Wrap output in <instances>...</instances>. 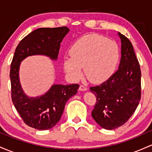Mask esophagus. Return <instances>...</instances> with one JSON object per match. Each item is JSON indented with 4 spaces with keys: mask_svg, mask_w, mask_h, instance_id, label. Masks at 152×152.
Returning <instances> with one entry per match:
<instances>
[{
    "mask_svg": "<svg viewBox=\"0 0 152 152\" xmlns=\"http://www.w3.org/2000/svg\"><path fill=\"white\" fill-rule=\"evenodd\" d=\"M79 90H80V91H85V90H88V88H87V87H85V85H80Z\"/></svg>",
    "mask_w": 152,
    "mask_h": 152,
    "instance_id": "1",
    "label": "esophagus"
}]
</instances>
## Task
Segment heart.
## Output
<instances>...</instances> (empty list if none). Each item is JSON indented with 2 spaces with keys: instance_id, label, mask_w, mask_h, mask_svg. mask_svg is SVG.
I'll return each mask as SVG.
<instances>
[{
  "instance_id": "1",
  "label": "heart",
  "mask_w": 152,
  "mask_h": 152,
  "mask_svg": "<svg viewBox=\"0 0 152 152\" xmlns=\"http://www.w3.org/2000/svg\"><path fill=\"white\" fill-rule=\"evenodd\" d=\"M64 60V69L69 77L77 80L85 75L91 83H103L111 75L120 58L118 44L96 34L85 35L76 41Z\"/></svg>"
}]
</instances>
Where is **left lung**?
I'll list each match as a JSON object with an SVG mask.
<instances>
[{
    "label": "left lung",
    "mask_w": 152,
    "mask_h": 152,
    "mask_svg": "<svg viewBox=\"0 0 152 152\" xmlns=\"http://www.w3.org/2000/svg\"><path fill=\"white\" fill-rule=\"evenodd\" d=\"M121 57L118 69L100 85L90 87L96 97L92 116L102 128L112 130L124 125L141 100V72L131 42L118 33Z\"/></svg>",
    "instance_id": "obj_1"
}]
</instances>
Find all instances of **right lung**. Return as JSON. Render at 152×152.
I'll return each mask as SVG.
<instances>
[{
	"instance_id": "right-lung-1",
	"label": "right lung",
	"mask_w": 152,
	"mask_h": 152,
	"mask_svg": "<svg viewBox=\"0 0 152 152\" xmlns=\"http://www.w3.org/2000/svg\"><path fill=\"white\" fill-rule=\"evenodd\" d=\"M69 31L66 26L38 28L22 39L15 50L10 70L12 101L23 122L35 129L47 130L59 122L66 103L76 94L79 85H54L42 96L28 98L19 83L20 63L34 54L57 59L60 43Z\"/></svg>"
}]
</instances>
